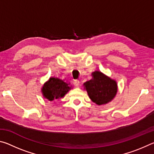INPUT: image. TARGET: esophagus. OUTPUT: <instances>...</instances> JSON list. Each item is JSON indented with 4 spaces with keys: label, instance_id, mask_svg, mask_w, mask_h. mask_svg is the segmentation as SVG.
Returning a JSON list of instances; mask_svg holds the SVG:
<instances>
[{
    "label": "esophagus",
    "instance_id": "esophagus-1",
    "mask_svg": "<svg viewBox=\"0 0 154 154\" xmlns=\"http://www.w3.org/2000/svg\"><path fill=\"white\" fill-rule=\"evenodd\" d=\"M74 83H75V85H77V86H78V85H79V84H80V81L78 80V79H76V80H75Z\"/></svg>",
    "mask_w": 154,
    "mask_h": 154
}]
</instances>
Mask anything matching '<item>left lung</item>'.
Here are the masks:
<instances>
[{
    "label": "left lung",
    "mask_w": 154,
    "mask_h": 154,
    "mask_svg": "<svg viewBox=\"0 0 154 154\" xmlns=\"http://www.w3.org/2000/svg\"><path fill=\"white\" fill-rule=\"evenodd\" d=\"M92 77L83 83L91 100L98 105H106L113 100L118 90L116 81L99 71L92 72Z\"/></svg>",
    "instance_id": "left-lung-1"
}]
</instances>
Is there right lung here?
Here are the masks:
<instances>
[{
	"label": "right lung",
	"mask_w": 154,
	"mask_h": 154,
	"mask_svg": "<svg viewBox=\"0 0 154 154\" xmlns=\"http://www.w3.org/2000/svg\"><path fill=\"white\" fill-rule=\"evenodd\" d=\"M71 89L70 83L59 77H51L44 83L41 88V93L47 100L55 101L57 99L63 98Z\"/></svg>",
	"instance_id": "right-lung-1"
}]
</instances>
